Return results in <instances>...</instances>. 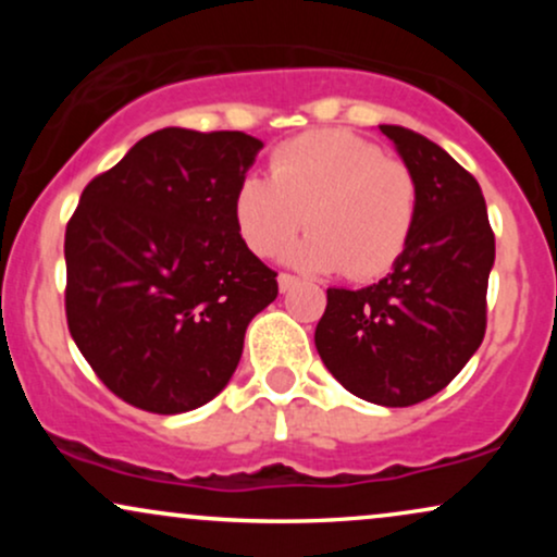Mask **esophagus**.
<instances>
[{"label": "esophagus", "mask_w": 557, "mask_h": 557, "mask_svg": "<svg viewBox=\"0 0 557 557\" xmlns=\"http://www.w3.org/2000/svg\"><path fill=\"white\" fill-rule=\"evenodd\" d=\"M277 285H280V293H285V290H290V287L298 285V277H296V274L280 272L277 274Z\"/></svg>", "instance_id": "obj_1"}]
</instances>
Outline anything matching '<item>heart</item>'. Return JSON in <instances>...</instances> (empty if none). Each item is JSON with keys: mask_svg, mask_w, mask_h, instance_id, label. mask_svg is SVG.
I'll return each mask as SVG.
<instances>
[{"mask_svg": "<svg viewBox=\"0 0 557 557\" xmlns=\"http://www.w3.org/2000/svg\"><path fill=\"white\" fill-rule=\"evenodd\" d=\"M419 185L400 159L385 157L356 133L311 131L280 144L270 181L246 175L233 196L240 240L257 257H274L300 227L311 233L287 261L314 272L372 280L393 270L411 240Z\"/></svg>", "mask_w": 557, "mask_h": 557, "instance_id": "heart-1", "label": "heart"}]
</instances>
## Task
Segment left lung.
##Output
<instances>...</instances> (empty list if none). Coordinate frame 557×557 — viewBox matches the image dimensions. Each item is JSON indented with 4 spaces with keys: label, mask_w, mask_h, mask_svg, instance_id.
I'll list each match as a JSON object with an SVG mask.
<instances>
[{
    "label": "left lung",
    "mask_w": 557,
    "mask_h": 557,
    "mask_svg": "<svg viewBox=\"0 0 557 557\" xmlns=\"http://www.w3.org/2000/svg\"><path fill=\"white\" fill-rule=\"evenodd\" d=\"M380 131L417 177V225L380 283L330 287L314 343L348 393L403 408L440 393L482 345L495 235L471 172L408 127Z\"/></svg>",
    "instance_id": "8db88e82"
}]
</instances>
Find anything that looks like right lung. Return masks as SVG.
Returning a JSON list of instances; mask_svg holds the SVG:
<instances>
[{"instance_id":"1","label":"right lung","mask_w":557,"mask_h":557,"mask_svg":"<svg viewBox=\"0 0 557 557\" xmlns=\"http://www.w3.org/2000/svg\"><path fill=\"white\" fill-rule=\"evenodd\" d=\"M261 146L240 131L162 127L83 188L65 230L67 327L131 406L168 417L212 400L248 322L277 298V272L233 220Z\"/></svg>"}]
</instances>
